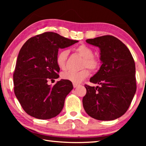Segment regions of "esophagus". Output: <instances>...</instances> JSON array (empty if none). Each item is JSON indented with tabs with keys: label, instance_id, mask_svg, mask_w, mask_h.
<instances>
[{
	"label": "esophagus",
	"instance_id": "34e87169",
	"mask_svg": "<svg viewBox=\"0 0 146 146\" xmlns=\"http://www.w3.org/2000/svg\"><path fill=\"white\" fill-rule=\"evenodd\" d=\"M73 88H74L78 87V86H79V84H75V83H73Z\"/></svg>",
	"mask_w": 146,
	"mask_h": 146
}]
</instances>
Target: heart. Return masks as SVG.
<instances>
[{"label":"heart","instance_id":"b5f03b06","mask_svg":"<svg viewBox=\"0 0 146 146\" xmlns=\"http://www.w3.org/2000/svg\"><path fill=\"white\" fill-rule=\"evenodd\" d=\"M75 51L82 58H84L82 67H86L91 71H96L100 66V61L98 58L94 57V52L93 49L90 47L81 44L75 48ZM69 51L66 49L60 50L58 53L56 57V62L59 68L62 70L66 68V63L67 60ZM90 72L87 69H84L79 71H69L62 73V77L75 84L80 83L88 77Z\"/></svg>","mask_w":146,"mask_h":146}]
</instances>
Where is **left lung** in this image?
<instances>
[{"label":"left lung","mask_w":146,"mask_h":146,"mask_svg":"<svg viewBox=\"0 0 146 146\" xmlns=\"http://www.w3.org/2000/svg\"><path fill=\"white\" fill-rule=\"evenodd\" d=\"M86 42L99 48L102 64L90 80L100 86L85 85L84 108L95 119H117L127 111L137 90L134 59L127 46L113 36L87 39Z\"/></svg>","instance_id":"8db88e82"}]
</instances>
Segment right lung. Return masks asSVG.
I'll return each instance as SVG.
<instances>
[{"instance_id":"1","label":"right lung","mask_w":146,"mask_h":146,"mask_svg":"<svg viewBox=\"0 0 146 146\" xmlns=\"http://www.w3.org/2000/svg\"><path fill=\"white\" fill-rule=\"evenodd\" d=\"M78 42L46 32L28 39L22 47L13 73L14 92L28 115L46 120L62 110L66 96L73 88L72 83L62 79L51 86L48 81L59 76L56 62L58 49Z\"/></svg>"}]
</instances>
